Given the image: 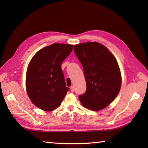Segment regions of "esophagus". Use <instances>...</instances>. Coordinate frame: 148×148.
<instances>
[{"label": "esophagus", "mask_w": 148, "mask_h": 148, "mask_svg": "<svg viewBox=\"0 0 148 148\" xmlns=\"http://www.w3.org/2000/svg\"><path fill=\"white\" fill-rule=\"evenodd\" d=\"M70 90H71V92H74V86H71L70 88Z\"/></svg>", "instance_id": "obj_1"}]
</instances>
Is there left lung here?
Instances as JSON below:
<instances>
[{
  "label": "left lung",
  "mask_w": 148,
  "mask_h": 148,
  "mask_svg": "<svg viewBox=\"0 0 148 148\" xmlns=\"http://www.w3.org/2000/svg\"><path fill=\"white\" fill-rule=\"evenodd\" d=\"M74 52L83 65L86 90L79 95L83 106L92 111L108 106L118 95L121 76L118 62L108 49L97 42L81 43Z\"/></svg>",
  "instance_id": "obj_1"
}]
</instances>
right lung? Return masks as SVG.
I'll list each match as a JSON object with an SVG mask.
<instances>
[{"label":"right lung","instance_id":"obj_1","mask_svg":"<svg viewBox=\"0 0 148 148\" xmlns=\"http://www.w3.org/2000/svg\"><path fill=\"white\" fill-rule=\"evenodd\" d=\"M73 45L55 43L41 49L28 66L26 87L28 95L37 108L51 111L61 104L69 90L61 68Z\"/></svg>","mask_w":148,"mask_h":148}]
</instances>
